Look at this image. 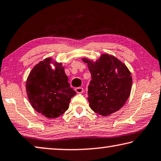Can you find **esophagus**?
<instances>
[{
  "instance_id": "1",
  "label": "esophagus",
  "mask_w": 161,
  "mask_h": 161,
  "mask_svg": "<svg viewBox=\"0 0 161 161\" xmlns=\"http://www.w3.org/2000/svg\"><path fill=\"white\" fill-rule=\"evenodd\" d=\"M75 91L78 93H82L84 91V89L82 87H78L75 88Z\"/></svg>"
}]
</instances>
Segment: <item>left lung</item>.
Returning <instances> with one entry per match:
<instances>
[{
    "label": "left lung",
    "instance_id": "obj_1",
    "mask_svg": "<svg viewBox=\"0 0 161 161\" xmlns=\"http://www.w3.org/2000/svg\"><path fill=\"white\" fill-rule=\"evenodd\" d=\"M91 74L88 100L93 112L108 116L125 105L130 95L132 78L125 64L113 55L103 54L95 62L82 59Z\"/></svg>",
    "mask_w": 161,
    "mask_h": 161
}]
</instances>
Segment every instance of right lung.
Segmentation results:
<instances>
[{"label":"right lung","instance_id":"obj_1","mask_svg":"<svg viewBox=\"0 0 161 161\" xmlns=\"http://www.w3.org/2000/svg\"><path fill=\"white\" fill-rule=\"evenodd\" d=\"M26 90L32 107L51 119L63 114L69 107L70 98L76 94L68 83L63 64L50 58L34 67L27 78Z\"/></svg>","mask_w":161,"mask_h":161}]
</instances>
